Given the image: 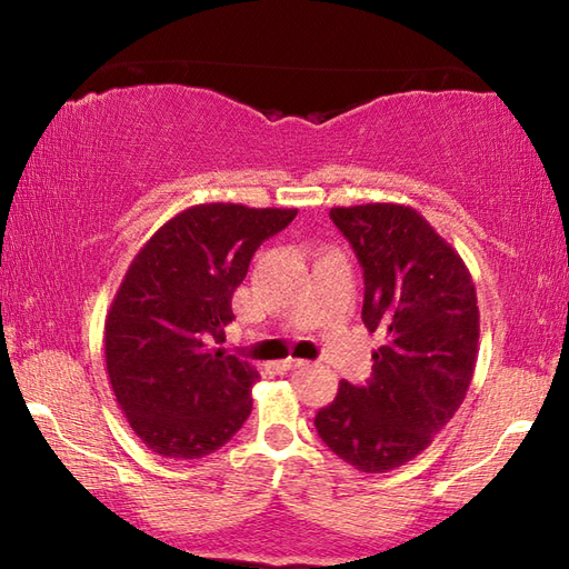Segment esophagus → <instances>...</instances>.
<instances>
[{
	"instance_id": "34e87169",
	"label": "esophagus",
	"mask_w": 569,
	"mask_h": 569,
	"mask_svg": "<svg viewBox=\"0 0 569 569\" xmlns=\"http://www.w3.org/2000/svg\"><path fill=\"white\" fill-rule=\"evenodd\" d=\"M306 365H308L306 359H293V357H288V359H283V361H278L276 369H278V371H291V369H300V367H306Z\"/></svg>"
}]
</instances>
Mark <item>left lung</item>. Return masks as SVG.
I'll list each match as a JSON object with an SVG mask.
<instances>
[{"label": "left lung", "instance_id": "left-lung-1", "mask_svg": "<svg viewBox=\"0 0 569 569\" xmlns=\"http://www.w3.org/2000/svg\"><path fill=\"white\" fill-rule=\"evenodd\" d=\"M330 217L365 271L361 320L386 340L371 379L342 381L316 428L347 465L383 475L426 450L462 406L477 367V291L462 257L408 204H352Z\"/></svg>", "mask_w": 569, "mask_h": 569}]
</instances>
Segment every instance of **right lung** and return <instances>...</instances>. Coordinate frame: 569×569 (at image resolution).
Here are the masks:
<instances>
[{
  "label": "right lung",
  "mask_w": 569,
  "mask_h": 569,
  "mask_svg": "<svg viewBox=\"0 0 569 569\" xmlns=\"http://www.w3.org/2000/svg\"><path fill=\"white\" fill-rule=\"evenodd\" d=\"M296 214L192 204L129 263L104 320V359L117 403L151 452L200 459L244 426L259 371L220 345L253 251Z\"/></svg>",
  "instance_id": "1"
}]
</instances>
